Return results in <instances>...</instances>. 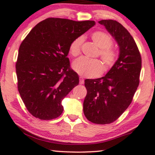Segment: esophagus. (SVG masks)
Returning a JSON list of instances; mask_svg holds the SVG:
<instances>
[{
	"label": "esophagus",
	"instance_id": "34e87169",
	"mask_svg": "<svg viewBox=\"0 0 155 155\" xmlns=\"http://www.w3.org/2000/svg\"><path fill=\"white\" fill-rule=\"evenodd\" d=\"M84 83V80L83 79V77H80L79 78V84H83Z\"/></svg>",
	"mask_w": 155,
	"mask_h": 155
}]
</instances>
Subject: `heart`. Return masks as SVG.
Here are the masks:
<instances>
[{
  "label": "heart",
  "instance_id": "heart-1",
  "mask_svg": "<svg viewBox=\"0 0 155 155\" xmlns=\"http://www.w3.org/2000/svg\"><path fill=\"white\" fill-rule=\"evenodd\" d=\"M91 38L94 44L100 48L99 56L106 67H111L117 61L118 54L113 47L111 36L104 31H95L91 34ZM84 38L82 36L74 39L69 46V53L71 56H77L81 52V44ZM72 68L76 73L84 77L92 78L100 75L103 71V66L98 59H87L80 57L74 61Z\"/></svg>",
  "mask_w": 155,
  "mask_h": 155
}]
</instances>
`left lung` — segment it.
Wrapping results in <instances>:
<instances>
[{
  "label": "left lung",
  "mask_w": 155,
  "mask_h": 155,
  "mask_svg": "<svg viewBox=\"0 0 155 155\" xmlns=\"http://www.w3.org/2000/svg\"><path fill=\"white\" fill-rule=\"evenodd\" d=\"M119 46V58L108 73L96 79H86L87 94L84 113L98 124H110L128 108L140 84L142 58L133 37L121 23L114 20L99 21Z\"/></svg>",
  "instance_id": "left-lung-1"
}]
</instances>
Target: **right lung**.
<instances>
[{"label":"right lung","instance_id":"obj_1","mask_svg":"<svg viewBox=\"0 0 155 155\" xmlns=\"http://www.w3.org/2000/svg\"><path fill=\"white\" fill-rule=\"evenodd\" d=\"M94 25V21L48 18L21 43L15 64L18 89L33 116L50 120L63 112L62 100L79 82L70 68L69 46Z\"/></svg>","mask_w":155,"mask_h":155}]
</instances>
